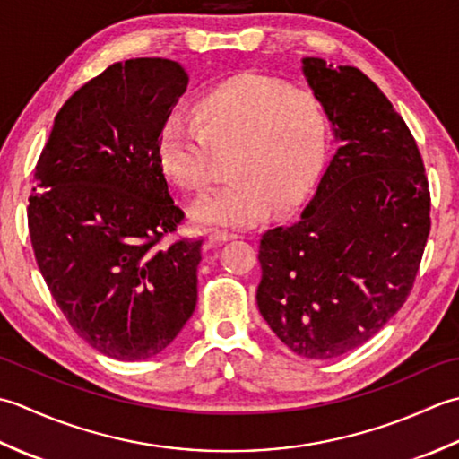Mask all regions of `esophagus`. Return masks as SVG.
<instances>
[{"label":"esophagus","mask_w":459,"mask_h":459,"mask_svg":"<svg viewBox=\"0 0 459 459\" xmlns=\"http://www.w3.org/2000/svg\"><path fill=\"white\" fill-rule=\"evenodd\" d=\"M243 233L239 231H230V230H213L210 233V239L216 241V243H221V241H231V239H241Z\"/></svg>","instance_id":"1"}]
</instances>
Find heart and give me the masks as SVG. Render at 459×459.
Returning a JSON list of instances; mask_svg holds the SVG:
<instances>
[{
    "label": "heart",
    "mask_w": 459,
    "mask_h": 459,
    "mask_svg": "<svg viewBox=\"0 0 459 459\" xmlns=\"http://www.w3.org/2000/svg\"><path fill=\"white\" fill-rule=\"evenodd\" d=\"M192 118L172 117L156 138L158 164L182 190L202 194L212 184V151L231 148L233 180L202 200L194 218L246 228L269 205L289 210L319 176L326 152V112L311 91L246 73L195 99Z\"/></svg>",
    "instance_id": "obj_1"
}]
</instances>
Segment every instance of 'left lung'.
Returning a JSON list of instances; mask_svg holds the SVG:
<instances>
[{
	"instance_id": "8db88e82",
	"label": "left lung",
	"mask_w": 459,
	"mask_h": 459,
	"mask_svg": "<svg viewBox=\"0 0 459 459\" xmlns=\"http://www.w3.org/2000/svg\"><path fill=\"white\" fill-rule=\"evenodd\" d=\"M341 146L311 205L259 239L257 305L287 349L326 360L372 339L412 291L429 236L422 154L357 67L305 57Z\"/></svg>"
}]
</instances>
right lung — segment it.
Returning <instances> with one entry per match:
<instances>
[{"mask_svg":"<svg viewBox=\"0 0 459 459\" xmlns=\"http://www.w3.org/2000/svg\"><path fill=\"white\" fill-rule=\"evenodd\" d=\"M188 81L170 59L112 63L61 107L33 172L37 267L73 331L117 360L162 352L198 301L202 239L164 246L184 212L156 156Z\"/></svg>","mask_w":459,"mask_h":459,"instance_id":"add662e5","label":"right lung"}]
</instances>
